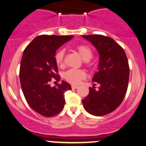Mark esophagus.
Segmentation results:
<instances>
[{
    "mask_svg": "<svg viewBox=\"0 0 146 146\" xmlns=\"http://www.w3.org/2000/svg\"><path fill=\"white\" fill-rule=\"evenodd\" d=\"M71 87H72V88H73V89H76V88H78V86H76V85H72Z\"/></svg>",
    "mask_w": 146,
    "mask_h": 146,
    "instance_id": "esophagus-1",
    "label": "esophagus"
}]
</instances>
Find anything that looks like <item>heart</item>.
Wrapping results in <instances>:
<instances>
[{
	"label": "heart",
	"mask_w": 146,
	"mask_h": 146,
	"mask_svg": "<svg viewBox=\"0 0 146 146\" xmlns=\"http://www.w3.org/2000/svg\"><path fill=\"white\" fill-rule=\"evenodd\" d=\"M75 50L78 52L82 58L85 62H88L93 57V51L90 47L86 45H78L75 47ZM65 51L64 49H60L55 55V60L58 66H62L64 63ZM63 78L65 80L73 84L80 83L81 80L86 78V73L82 70L69 69L63 73Z\"/></svg>",
	"instance_id": "b5f03b06"
}]
</instances>
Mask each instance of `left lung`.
<instances>
[{
  "instance_id": "obj_1",
  "label": "left lung",
  "mask_w": 146,
  "mask_h": 146,
  "mask_svg": "<svg viewBox=\"0 0 146 146\" xmlns=\"http://www.w3.org/2000/svg\"><path fill=\"white\" fill-rule=\"evenodd\" d=\"M95 46L99 53L98 71L92 81L100 84L89 88V94L82 100L87 112L102 116L114 111L121 104L128 88L129 65L126 55L113 38L102 35L82 36Z\"/></svg>"
}]
</instances>
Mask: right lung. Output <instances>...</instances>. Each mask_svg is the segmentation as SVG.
<instances>
[{"instance_id": "obj_1", "label": "right lung", "mask_w": 146, "mask_h": 146, "mask_svg": "<svg viewBox=\"0 0 146 146\" xmlns=\"http://www.w3.org/2000/svg\"><path fill=\"white\" fill-rule=\"evenodd\" d=\"M73 37L37 36L23 52L20 67L22 90L29 106L44 117L55 116L61 112L65 104L64 93L71 89V85L63 80L56 87L51 86L49 82L60 80L55 55Z\"/></svg>"}]
</instances>
